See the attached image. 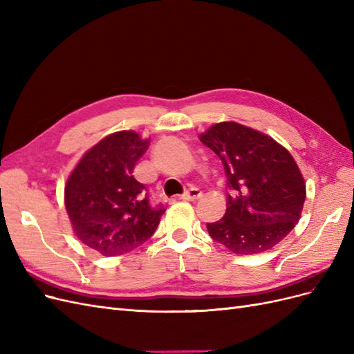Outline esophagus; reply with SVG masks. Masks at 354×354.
Returning a JSON list of instances; mask_svg holds the SVG:
<instances>
[{"mask_svg": "<svg viewBox=\"0 0 354 354\" xmlns=\"http://www.w3.org/2000/svg\"><path fill=\"white\" fill-rule=\"evenodd\" d=\"M201 196H202V192L199 189H196V187H192V189H189L186 192L183 196H181V199H185V201H196Z\"/></svg>", "mask_w": 354, "mask_h": 354, "instance_id": "esophagus-1", "label": "esophagus"}]
</instances>
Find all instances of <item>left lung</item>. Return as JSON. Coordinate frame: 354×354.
Here are the masks:
<instances>
[{"label": "left lung", "instance_id": "1", "mask_svg": "<svg viewBox=\"0 0 354 354\" xmlns=\"http://www.w3.org/2000/svg\"><path fill=\"white\" fill-rule=\"evenodd\" d=\"M223 162L227 178L224 217L208 223L209 236L234 254L273 248L301 217L306 181L295 159L274 138L227 121L199 136Z\"/></svg>", "mask_w": 354, "mask_h": 354}]
</instances>
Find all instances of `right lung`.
<instances>
[{
	"instance_id": "1",
	"label": "right lung",
	"mask_w": 354,
	"mask_h": 354,
	"mask_svg": "<svg viewBox=\"0 0 354 354\" xmlns=\"http://www.w3.org/2000/svg\"><path fill=\"white\" fill-rule=\"evenodd\" d=\"M149 138L116 131L82 155L68 177L65 207L77 238L104 257L136 250L155 233L162 207L153 208L133 171Z\"/></svg>"
}]
</instances>
